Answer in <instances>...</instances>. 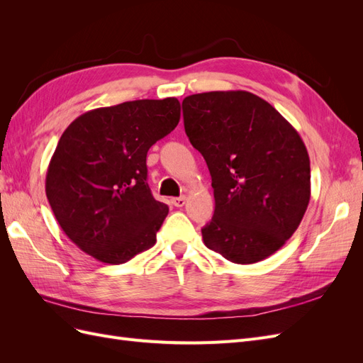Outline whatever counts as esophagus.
Masks as SVG:
<instances>
[{
    "label": "esophagus",
    "mask_w": 363,
    "mask_h": 363,
    "mask_svg": "<svg viewBox=\"0 0 363 363\" xmlns=\"http://www.w3.org/2000/svg\"><path fill=\"white\" fill-rule=\"evenodd\" d=\"M172 204L175 207H183L186 204V196H177V199H172Z\"/></svg>",
    "instance_id": "esophagus-1"
}]
</instances>
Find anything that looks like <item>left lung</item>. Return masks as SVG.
<instances>
[{
	"mask_svg": "<svg viewBox=\"0 0 363 363\" xmlns=\"http://www.w3.org/2000/svg\"><path fill=\"white\" fill-rule=\"evenodd\" d=\"M184 131L212 175L215 213L204 245L250 265L280 250L311 200V160L303 139L276 108L247 91L183 100Z\"/></svg>",
	"mask_w": 363,
	"mask_h": 363,
	"instance_id": "8db88e82",
	"label": "left lung"
}]
</instances>
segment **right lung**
<instances>
[{"label":"right lung","instance_id":"1","mask_svg":"<svg viewBox=\"0 0 363 363\" xmlns=\"http://www.w3.org/2000/svg\"><path fill=\"white\" fill-rule=\"evenodd\" d=\"M177 98L136 100L75 118L50 160L45 192L86 255L119 265L156 244L168 206L152 199L147 152L177 127Z\"/></svg>","mask_w":363,"mask_h":363}]
</instances>
